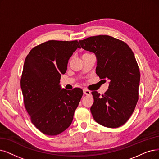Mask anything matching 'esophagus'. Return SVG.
<instances>
[{
    "instance_id": "obj_1",
    "label": "esophagus",
    "mask_w": 159,
    "mask_h": 159,
    "mask_svg": "<svg viewBox=\"0 0 159 159\" xmlns=\"http://www.w3.org/2000/svg\"><path fill=\"white\" fill-rule=\"evenodd\" d=\"M84 93L86 95H90L91 94V91H89L88 89H84Z\"/></svg>"
}]
</instances>
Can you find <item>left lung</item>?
<instances>
[{
    "mask_svg": "<svg viewBox=\"0 0 159 159\" xmlns=\"http://www.w3.org/2000/svg\"><path fill=\"white\" fill-rule=\"evenodd\" d=\"M79 42L82 48L96 55L99 78L110 81L102 96L91 92L93 117L106 127H119L130 117L139 98L140 73L134 53L125 42L108 35L91 36Z\"/></svg>",
    "mask_w": 159,
    "mask_h": 159,
    "instance_id": "obj_1",
    "label": "left lung"
}]
</instances>
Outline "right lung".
Returning <instances> with one entry per match:
<instances>
[{"mask_svg":"<svg viewBox=\"0 0 159 159\" xmlns=\"http://www.w3.org/2000/svg\"><path fill=\"white\" fill-rule=\"evenodd\" d=\"M80 48L78 40H49L34 47L25 60L21 78L25 107L44 134H59L72 122L83 91L61 89L59 80L70 57Z\"/></svg>","mask_w":159,"mask_h":159,"instance_id":"add662e5","label":"right lung"}]
</instances>
